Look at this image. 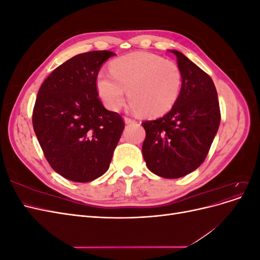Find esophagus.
Masks as SVG:
<instances>
[{"mask_svg": "<svg viewBox=\"0 0 260 260\" xmlns=\"http://www.w3.org/2000/svg\"><path fill=\"white\" fill-rule=\"evenodd\" d=\"M123 120H124V122L127 123V124H129V123H135V122H136L135 119H131V118H129V117H124Z\"/></svg>", "mask_w": 260, "mask_h": 260, "instance_id": "1", "label": "esophagus"}]
</instances>
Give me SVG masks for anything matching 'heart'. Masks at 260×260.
Listing matches in <instances>:
<instances>
[{
  "label": "heart",
  "mask_w": 260,
  "mask_h": 260,
  "mask_svg": "<svg viewBox=\"0 0 260 260\" xmlns=\"http://www.w3.org/2000/svg\"><path fill=\"white\" fill-rule=\"evenodd\" d=\"M111 73L96 77V90L104 105L118 111L125 90L133 111L159 117L175 106L182 89V74L175 62L148 52H133L111 62Z\"/></svg>",
  "instance_id": "heart-1"
}]
</instances>
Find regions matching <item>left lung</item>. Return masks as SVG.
<instances>
[{
  "instance_id": "obj_1",
  "label": "left lung",
  "mask_w": 260,
  "mask_h": 260,
  "mask_svg": "<svg viewBox=\"0 0 260 260\" xmlns=\"http://www.w3.org/2000/svg\"><path fill=\"white\" fill-rule=\"evenodd\" d=\"M170 52L177 56L182 89L170 112L142 122L146 132L142 154L153 174L177 179L191 174L205 160L221 116L211 78L181 52Z\"/></svg>"
}]
</instances>
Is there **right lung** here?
I'll use <instances>...</instances> for the list:
<instances>
[{
	"label": "right lung",
	"instance_id": "add662e5",
	"mask_svg": "<svg viewBox=\"0 0 260 260\" xmlns=\"http://www.w3.org/2000/svg\"><path fill=\"white\" fill-rule=\"evenodd\" d=\"M116 55L92 51L53 70L38 92L32 124L50 166L74 182H90L109 168L124 122L99 99L96 77Z\"/></svg>",
	"mask_w": 260,
	"mask_h": 260
}]
</instances>
